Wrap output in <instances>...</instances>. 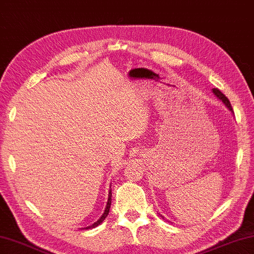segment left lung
Wrapping results in <instances>:
<instances>
[{
	"instance_id": "1",
	"label": "left lung",
	"mask_w": 254,
	"mask_h": 254,
	"mask_svg": "<svg viewBox=\"0 0 254 254\" xmlns=\"http://www.w3.org/2000/svg\"><path fill=\"white\" fill-rule=\"evenodd\" d=\"M212 92H214V94H215V95H216V96H217V97H218V99H219V100H221V101H222V102H223V103H224V104H225V106H226V107H228L230 110H232L231 103H230V101L228 100V97H226V96L224 95V94H223V93L221 92V90H219V89H217V88H214V89H212ZM161 217H162V216H161ZM162 218H164V217H162Z\"/></svg>"
}]
</instances>
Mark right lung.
<instances>
[{
  "label": "right lung",
  "instance_id": "obj_1",
  "mask_svg": "<svg viewBox=\"0 0 254 254\" xmlns=\"http://www.w3.org/2000/svg\"><path fill=\"white\" fill-rule=\"evenodd\" d=\"M110 205H111V190L109 191V198H108V203H107V207H106V210H104V212H103V215L101 216V218L99 219V221L97 222H95L94 223L93 225H90V226H88V228H86V229H93V228H96L97 225H100L101 223H102L104 219L107 218V216H108V214H109V210H110Z\"/></svg>",
  "mask_w": 254,
  "mask_h": 254
}]
</instances>
